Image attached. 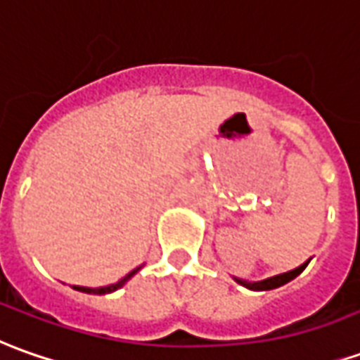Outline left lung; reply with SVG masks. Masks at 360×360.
<instances>
[{
	"label": "left lung",
	"instance_id": "1",
	"mask_svg": "<svg viewBox=\"0 0 360 360\" xmlns=\"http://www.w3.org/2000/svg\"><path fill=\"white\" fill-rule=\"evenodd\" d=\"M305 266H307V262L302 264L300 268H295V270H292V272L274 276V278H268V280H264V282L250 283V282H242V280H238V282H240L242 285H246V288H250V290H274V288H280V285H283V283L292 282L295 276H300V274L305 270Z\"/></svg>",
	"mask_w": 360,
	"mask_h": 360
}]
</instances>
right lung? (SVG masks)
<instances>
[{"instance_id": "right-lung-1", "label": "right lung", "mask_w": 360, "mask_h": 360, "mask_svg": "<svg viewBox=\"0 0 360 360\" xmlns=\"http://www.w3.org/2000/svg\"><path fill=\"white\" fill-rule=\"evenodd\" d=\"M138 270H139V268L131 270V272H129L126 278H122L120 282L112 283V285H106V288H96V290H92V288H80V285H75V290H78V292H86V293H100V295H102V293H110V292H114V290H118V288H122V285L128 282L129 278H131L134 274L138 272Z\"/></svg>"}]
</instances>
